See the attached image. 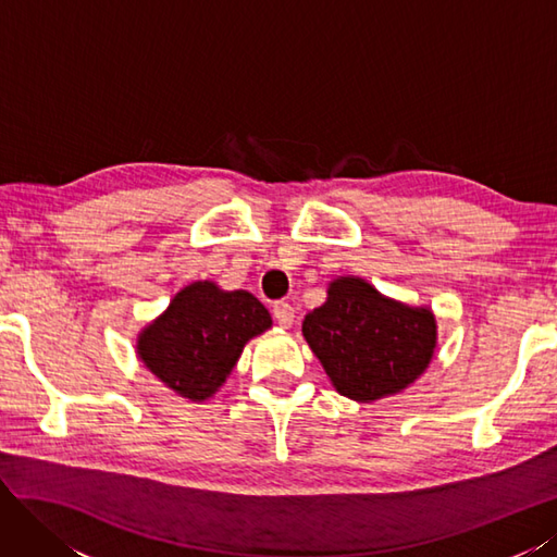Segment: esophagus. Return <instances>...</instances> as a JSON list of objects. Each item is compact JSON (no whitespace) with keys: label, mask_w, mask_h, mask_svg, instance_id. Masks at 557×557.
Returning a JSON list of instances; mask_svg holds the SVG:
<instances>
[{"label":"esophagus","mask_w":557,"mask_h":557,"mask_svg":"<svg viewBox=\"0 0 557 557\" xmlns=\"http://www.w3.org/2000/svg\"><path fill=\"white\" fill-rule=\"evenodd\" d=\"M273 317L275 322L284 329H289L294 324V317H296V310L292 304H284V300H277V304L273 306Z\"/></svg>","instance_id":"obj_1"}]
</instances>
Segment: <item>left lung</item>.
<instances>
[{
    "mask_svg": "<svg viewBox=\"0 0 557 557\" xmlns=\"http://www.w3.org/2000/svg\"><path fill=\"white\" fill-rule=\"evenodd\" d=\"M304 336L336 392L371 404L406 389L426 371L436 317L349 275L329 284L324 306L306 314Z\"/></svg>",
    "mask_w": 557,
    "mask_h": 557,
    "instance_id": "8db88e82",
    "label": "left lung"
}]
</instances>
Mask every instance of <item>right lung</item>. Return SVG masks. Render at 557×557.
<instances>
[{"mask_svg":"<svg viewBox=\"0 0 557 557\" xmlns=\"http://www.w3.org/2000/svg\"><path fill=\"white\" fill-rule=\"evenodd\" d=\"M270 326L273 320L257 296L202 280L184 287L141 329L137 357L165 387L200 404L226 383L247 341Z\"/></svg>","mask_w":557,"mask_h":557,"instance_id":"add662e5","label":"right lung"}]
</instances>
